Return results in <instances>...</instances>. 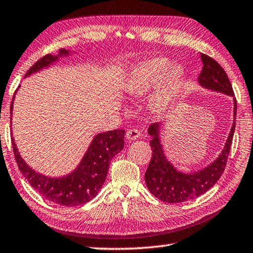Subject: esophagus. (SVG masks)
<instances>
[{
    "label": "esophagus",
    "mask_w": 253,
    "mask_h": 253,
    "mask_svg": "<svg viewBox=\"0 0 253 253\" xmlns=\"http://www.w3.org/2000/svg\"><path fill=\"white\" fill-rule=\"evenodd\" d=\"M126 139L130 140V141H134L138 138H140V132L136 130V129H130L129 131L126 132Z\"/></svg>",
    "instance_id": "1"
}]
</instances>
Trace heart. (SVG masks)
Listing matches in <instances>:
<instances>
[{
  "instance_id": "1",
  "label": "heart",
  "mask_w": 253,
  "mask_h": 253,
  "mask_svg": "<svg viewBox=\"0 0 253 253\" xmlns=\"http://www.w3.org/2000/svg\"><path fill=\"white\" fill-rule=\"evenodd\" d=\"M184 78V70L180 64H171L167 57H152L132 70L123 84V90L131 99L149 96L148 106L152 113L161 115L171 108L172 102Z\"/></svg>"
}]
</instances>
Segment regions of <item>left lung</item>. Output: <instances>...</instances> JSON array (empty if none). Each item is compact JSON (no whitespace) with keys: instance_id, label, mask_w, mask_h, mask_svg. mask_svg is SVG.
I'll list each match as a JSON object with an SVG mask.
<instances>
[{"instance_id":"obj_1","label":"left lung","mask_w":253,"mask_h":253,"mask_svg":"<svg viewBox=\"0 0 253 253\" xmlns=\"http://www.w3.org/2000/svg\"><path fill=\"white\" fill-rule=\"evenodd\" d=\"M203 69L198 82L203 88L223 93L233 99V123L223 150L215 160L201 170L185 173L179 171L167 158L161 142L162 122L152 123L148 133L151 136L150 145L152 148V158L144 174L149 191L159 200L168 203H179L192 200L205 194L220 179L223 173L231 148L234 129H236L237 101L234 97L231 83L221 65L212 57L201 53Z\"/></svg>"}]
</instances>
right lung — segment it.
Listing matches in <instances>:
<instances>
[{
	"mask_svg": "<svg viewBox=\"0 0 253 253\" xmlns=\"http://www.w3.org/2000/svg\"><path fill=\"white\" fill-rule=\"evenodd\" d=\"M72 53V51L62 48L56 55L47 54L43 56L33 64L24 78L40 72L43 69L50 68L61 57L68 56ZM14 99L15 94L11 103V114L13 113ZM124 134H126L124 130L97 133L88 145L79 166L71 173L59 178L44 175L31 168L21 157L13 136L12 145L19 169L24 178L29 181L31 187L37 190L46 200L55 205L75 207L87 203L99 193L102 185L105 182L111 160L124 148Z\"/></svg>",
	"mask_w": 253,
	"mask_h": 253,
	"instance_id": "1",
	"label": "right lung"
}]
</instances>
